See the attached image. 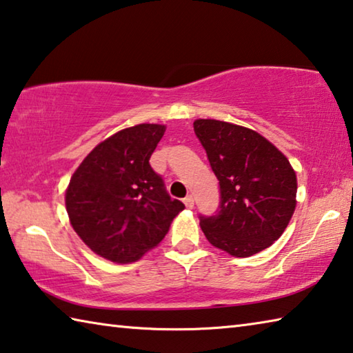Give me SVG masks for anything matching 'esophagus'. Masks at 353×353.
<instances>
[{"label": "esophagus", "mask_w": 353, "mask_h": 353, "mask_svg": "<svg viewBox=\"0 0 353 353\" xmlns=\"http://www.w3.org/2000/svg\"><path fill=\"white\" fill-rule=\"evenodd\" d=\"M183 204H185V205H187L188 208H193V205H194V199H193V196H191V194H188V196H187V198H185V199H183Z\"/></svg>", "instance_id": "esophagus-1"}]
</instances>
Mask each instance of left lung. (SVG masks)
I'll return each mask as SVG.
<instances>
[{"label": "left lung", "mask_w": 353, "mask_h": 353, "mask_svg": "<svg viewBox=\"0 0 353 353\" xmlns=\"http://www.w3.org/2000/svg\"><path fill=\"white\" fill-rule=\"evenodd\" d=\"M194 134L219 181L214 216H199L214 248L250 256L270 248L296 208L297 179L288 159L252 129L218 119H196Z\"/></svg>", "instance_id": "8db88e82"}]
</instances>
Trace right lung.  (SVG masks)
Masks as SVG:
<instances>
[{"instance_id": "add662e5", "label": "right lung", "mask_w": 353, "mask_h": 353, "mask_svg": "<svg viewBox=\"0 0 353 353\" xmlns=\"http://www.w3.org/2000/svg\"><path fill=\"white\" fill-rule=\"evenodd\" d=\"M162 124H137L113 134L74 171L65 193L70 223L94 254L137 261L157 246L185 205L172 199L149 159Z\"/></svg>"}]
</instances>
